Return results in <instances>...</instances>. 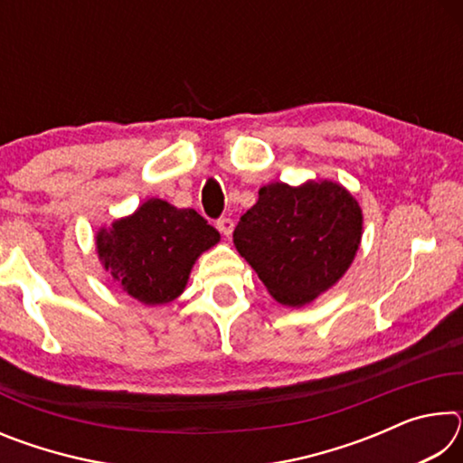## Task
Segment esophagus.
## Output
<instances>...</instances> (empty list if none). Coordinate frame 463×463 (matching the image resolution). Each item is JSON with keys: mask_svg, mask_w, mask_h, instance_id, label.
Wrapping results in <instances>:
<instances>
[{"mask_svg": "<svg viewBox=\"0 0 463 463\" xmlns=\"http://www.w3.org/2000/svg\"><path fill=\"white\" fill-rule=\"evenodd\" d=\"M216 229L221 231L224 237H231L232 234V229H234V222L231 221V218H221V221L216 222Z\"/></svg>", "mask_w": 463, "mask_h": 463, "instance_id": "obj_1", "label": "esophagus"}]
</instances>
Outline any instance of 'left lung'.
<instances>
[{"mask_svg":"<svg viewBox=\"0 0 463 463\" xmlns=\"http://www.w3.org/2000/svg\"><path fill=\"white\" fill-rule=\"evenodd\" d=\"M362 234L364 213L354 194L331 179H308L263 185L232 241L273 300L300 308L345 276Z\"/></svg>","mask_w":463,"mask_h":463,"instance_id":"left-lung-1","label":"left lung"}]
</instances>
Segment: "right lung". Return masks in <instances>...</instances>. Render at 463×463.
Here are the masks:
<instances>
[{
	"label": "right lung",
	"instance_id": "1",
	"mask_svg": "<svg viewBox=\"0 0 463 463\" xmlns=\"http://www.w3.org/2000/svg\"><path fill=\"white\" fill-rule=\"evenodd\" d=\"M221 234L192 208L148 198L135 213L96 232L98 260L124 294L146 307L184 294L194 263Z\"/></svg>",
	"mask_w": 463,
	"mask_h": 463
}]
</instances>
